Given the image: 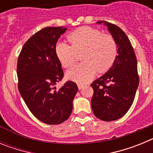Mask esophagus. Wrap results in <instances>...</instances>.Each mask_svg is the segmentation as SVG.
Instances as JSON below:
<instances>
[{"label":"esophagus","mask_w":153,"mask_h":153,"mask_svg":"<svg viewBox=\"0 0 153 153\" xmlns=\"http://www.w3.org/2000/svg\"><path fill=\"white\" fill-rule=\"evenodd\" d=\"M78 89H79V90H81V89L83 88V86H84V85H83V84H79V83H78Z\"/></svg>","instance_id":"esophagus-1"}]
</instances>
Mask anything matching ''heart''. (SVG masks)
Segmentation results:
<instances>
[{
  "label": "heart",
  "instance_id": "obj_1",
  "mask_svg": "<svg viewBox=\"0 0 153 153\" xmlns=\"http://www.w3.org/2000/svg\"><path fill=\"white\" fill-rule=\"evenodd\" d=\"M70 44L58 43L56 54L65 68L76 63L77 53H81L83 63L67 71V77L79 84L88 83L97 74H103L111 68L117 56V44L109 33L90 27H81L67 36Z\"/></svg>",
  "mask_w": 153,
  "mask_h": 153
}]
</instances>
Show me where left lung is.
I'll return each mask as SVG.
<instances>
[{"mask_svg":"<svg viewBox=\"0 0 153 153\" xmlns=\"http://www.w3.org/2000/svg\"><path fill=\"white\" fill-rule=\"evenodd\" d=\"M118 46L117 59L106 74L93 81L91 106L98 119L113 121L123 117L132 106L140 78L134 50L128 36L119 27L106 21Z\"/></svg>","mask_w":153,"mask_h":153,"instance_id":"8db88e82","label":"left lung"}]
</instances>
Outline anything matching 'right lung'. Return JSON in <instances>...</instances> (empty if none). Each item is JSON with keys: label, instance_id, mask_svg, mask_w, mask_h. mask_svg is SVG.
Masks as SVG:
<instances>
[{"label": "right lung", "instance_id": "obj_1", "mask_svg": "<svg viewBox=\"0 0 153 153\" xmlns=\"http://www.w3.org/2000/svg\"><path fill=\"white\" fill-rule=\"evenodd\" d=\"M66 30L63 27L41 29L24 44L17 60L19 92L32 114L49 125L62 123L70 117L78 91L73 81L57 90L55 87L63 77L56 44Z\"/></svg>", "mask_w": 153, "mask_h": 153}]
</instances>
